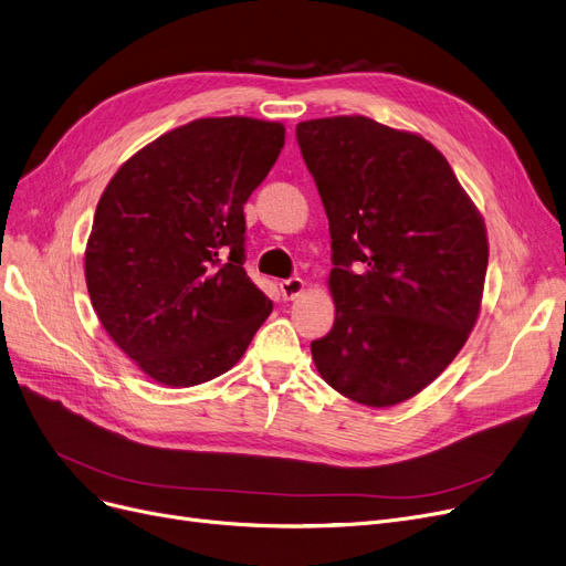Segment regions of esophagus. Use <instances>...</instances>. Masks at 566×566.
<instances>
[{
    "label": "esophagus",
    "instance_id": "34e87169",
    "mask_svg": "<svg viewBox=\"0 0 566 566\" xmlns=\"http://www.w3.org/2000/svg\"><path fill=\"white\" fill-rule=\"evenodd\" d=\"M303 289H305V282L301 277H289V280L280 282V291L286 301H293L296 296H301Z\"/></svg>",
    "mask_w": 566,
    "mask_h": 566
}]
</instances>
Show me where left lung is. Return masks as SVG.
<instances>
[{"instance_id": "8db88e82", "label": "left lung", "mask_w": 566, "mask_h": 566, "mask_svg": "<svg viewBox=\"0 0 566 566\" xmlns=\"http://www.w3.org/2000/svg\"><path fill=\"white\" fill-rule=\"evenodd\" d=\"M328 214L335 301L312 342L318 375L344 398L390 407L434 381L481 310L483 217L426 138L363 115L296 127Z\"/></svg>"}]
</instances>
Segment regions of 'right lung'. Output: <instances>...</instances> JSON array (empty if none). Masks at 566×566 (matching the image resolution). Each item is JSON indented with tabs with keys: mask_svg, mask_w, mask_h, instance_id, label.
<instances>
[{
	"mask_svg": "<svg viewBox=\"0 0 566 566\" xmlns=\"http://www.w3.org/2000/svg\"><path fill=\"white\" fill-rule=\"evenodd\" d=\"M282 147L280 122L201 117L145 145L104 189L85 250L90 301L155 381L224 375L273 312L242 268V206Z\"/></svg>",
	"mask_w": 566,
	"mask_h": 566,
	"instance_id": "right-lung-1",
	"label": "right lung"
}]
</instances>
